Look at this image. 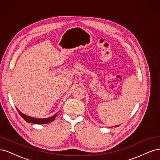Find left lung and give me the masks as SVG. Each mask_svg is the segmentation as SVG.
Here are the masks:
<instances>
[{"label":"left lung","instance_id":"1","mask_svg":"<svg viewBox=\"0 0 160 160\" xmlns=\"http://www.w3.org/2000/svg\"><path fill=\"white\" fill-rule=\"evenodd\" d=\"M118 126H116V127H118Z\"/></svg>","mask_w":160,"mask_h":160}]
</instances>
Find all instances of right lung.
<instances>
[{"label": "right lung", "mask_w": 160, "mask_h": 160, "mask_svg": "<svg viewBox=\"0 0 160 160\" xmlns=\"http://www.w3.org/2000/svg\"><path fill=\"white\" fill-rule=\"evenodd\" d=\"M19 114L21 116V117L23 118V119L27 121V122L29 123H36V124H44V123H48L50 122H52L54 119L57 116V114H56L54 116L50 117V118H44V119H39V118H32L30 116H27L24 114H23L22 113L20 112L18 109H17Z\"/></svg>", "instance_id": "add662e5"}]
</instances>
